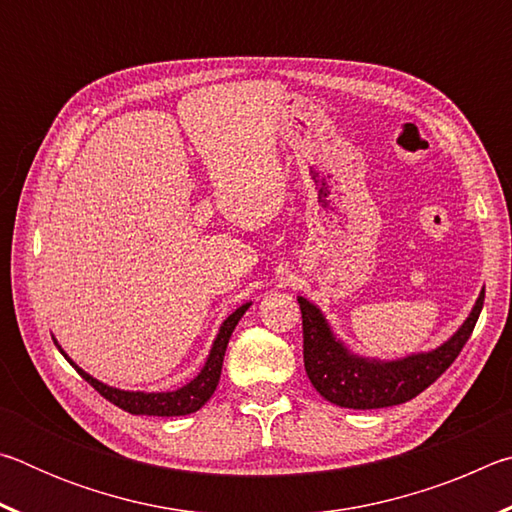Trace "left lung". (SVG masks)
Returning a JSON list of instances; mask_svg holds the SVG:
<instances>
[{
  "mask_svg": "<svg viewBox=\"0 0 512 512\" xmlns=\"http://www.w3.org/2000/svg\"><path fill=\"white\" fill-rule=\"evenodd\" d=\"M483 298L485 289H481L463 325L436 350L384 361L352 352L334 334L323 311L298 296L307 377L327 402L345 409H384L409 402L452 366L479 320Z\"/></svg>",
  "mask_w": 512,
  "mask_h": 512,
  "instance_id": "left-lung-1",
  "label": "left lung"
}]
</instances>
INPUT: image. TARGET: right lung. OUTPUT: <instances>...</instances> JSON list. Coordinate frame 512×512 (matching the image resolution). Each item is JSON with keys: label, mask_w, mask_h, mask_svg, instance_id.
Instances as JSON below:
<instances>
[{"label": "right lung", "mask_w": 512, "mask_h": 512, "mask_svg": "<svg viewBox=\"0 0 512 512\" xmlns=\"http://www.w3.org/2000/svg\"><path fill=\"white\" fill-rule=\"evenodd\" d=\"M250 305H253V302H246V305H241L239 309L232 311V314L223 320L221 327H219V334H216V339L212 343V350H210V354H207L201 372H198V375L192 381H187L185 386L176 388V391L144 393V391H121V388L108 386V384H103V381L88 375V372H85L83 368L76 366V363L67 357L65 350L60 348L56 339H54V343L58 345L60 354H63V357L69 363H72L76 372H79V375L85 381H88L94 391H99L108 402L119 406V409H124L128 413H133V415H160V418H173V415H189V413L201 409V406L214 395L216 386H219L225 348H228V341H230L232 332H235L237 323L241 320V316L246 314Z\"/></svg>", "instance_id": "obj_1"}]
</instances>
